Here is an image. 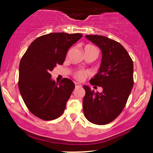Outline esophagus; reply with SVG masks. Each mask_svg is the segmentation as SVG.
<instances>
[{
    "mask_svg": "<svg viewBox=\"0 0 153 153\" xmlns=\"http://www.w3.org/2000/svg\"><path fill=\"white\" fill-rule=\"evenodd\" d=\"M74 84H75V88H81V86H82L80 83H79L77 82H75Z\"/></svg>",
    "mask_w": 153,
    "mask_h": 153,
    "instance_id": "1",
    "label": "esophagus"
}]
</instances>
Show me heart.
<instances>
[{"mask_svg":"<svg viewBox=\"0 0 153 153\" xmlns=\"http://www.w3.org/2000/svg\"><path fill=\"white\" fill-rule=\"evenodd\" d=\"M88 46H91V45H88ZM89 75H90L89 71L85 70H78L75 71L74 74H73V76H74V79H76V80L78 81L84 80L85 77L89 76Z\"/></svg>","mask_w":153,"mask_h":153,"instance_id":"heart-1","label":"heart"}]
</instances>
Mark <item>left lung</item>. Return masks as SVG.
<instances>
[{"instance_id":"obj_1","label":"left lung","mask_w":153,"mask_h":153,"mask_svg":"<svg viewBox=\"0 0 153 153\" xmlns=\"http://www.w3.org/2000/svg\"><path fill=\"white\" fill-rule=\"evenodd\" d=\"M85 37L102 52L99 72L90 83L102 87L103 91L95 93L83 85L85 95L83 110L88 120L103 125L115 120L126 105L134 85L133 61L127 50L118 42L102 35Z\"/></svg>"}]
</instances>
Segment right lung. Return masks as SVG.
Instances as JSON below:
<instances>
[{"mask_svg":"<svg viewBox=\"0 0 153 153\" xmlns=\"http://www.w3.org/2000/svg\"><path fill=\"white\" fill-rule=\"evenodd\" d=\"M81 33H53L37 37L22 56L19 65V89L28 110L37 118L52 120L63 114L75 85L63 78L59 83L51 79L50 72L62 65L69 48Z\"/></svg>","mask_w":153,"mask_h":153,"instance_id":"obj_1","label":"right lung"}]
</instances>
